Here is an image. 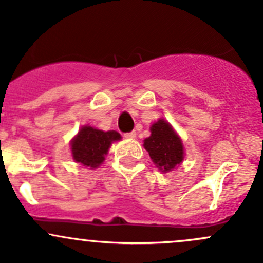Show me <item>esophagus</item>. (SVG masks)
I'll list each match as a JSON object with an SVG mask.
<instances>
[{"label": "esophagus", "mask_w": 263, "mask_h": 263, "mask_svg": "<svg viewBox=\"0 0 263 263\" xmlns=\"http://www.w3.org/2000/svg\"><path fill=\"white\" fill-rule=\"evenodd\" d=\"M124 137H125L126 139H135V138H137V133L135 132L126 133V134H124Z\"/></svg>", "instance_id": "34e87169"}]
</instances>
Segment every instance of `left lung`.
I'll list each match as a JSON object with an SVG mask.
<instances>
[{"mask_svg": "<svg viewBox=\"0 0 263 263\" xmlns=\"http://www.w3.org/2000/svg\"><path fill=\"white\" fill-rule=\"evenodd\" d=\"M143 143L153 163L164 173L177 168L185 158L182 139L164 119H158L152 124L151 135Z\"/></svg>", "mask_w": 263, "mask_h": 263, "instance_id": "1", "label": "left lung"}]
</instances>
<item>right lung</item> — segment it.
<instances>
[{
	"label": "right lung",
	"instance_id": "add662e5",
	"mask_svg": "<svg viewBox=\"0 0 263 263\" xmlns=\"http://www.w3.org/2000/svg\"><path fill=\"white\" fill-rule=\"evenodd\" d=\"M119 140H121V135L115 130L104 132L88 124L81 126L71 140L73 161L90 170L99 168L112 143Z\"/></svg>",
	"mask_w": 263,
	"mask_h": 263
}]
</instances>
